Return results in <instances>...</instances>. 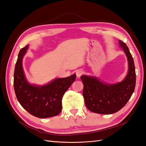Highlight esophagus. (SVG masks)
Returning a JSON list of instances; mask_svg holds the SVG:
<instances>
[{
	"instance_id": "esophagus-1",
	"label": "esophagus",
	"mask_w": 146,
	"mask_h": 146,
	"mask_svg": "<svg viewBox=\"0 0 146 146\" xmlns=\"http://www.w3.org/2000/svg\"><path fill=\"white\" fill-rule=\"evenodd\" d=\"M83 74V70H77L76 71V76L77 78H80Z\"/></svg>"
}]
</instances>
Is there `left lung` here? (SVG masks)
Wrapping results in <instances>:
<instances>
[{
    "label": "left lung",
    "mask_w": 146,
    "mask_h": 146,
    "mask_svg": "<svg viewBox=\"0 0 146 146\" xmlns=\"http://www.w3.org/2000/svg\"><path fill=\"white\" fill-rule=\"evenodd\" d=\"M129 61V72L122 82L114 85L101 82L94 77L82 76L83 96L90 111L102 114L116 113L122 108L133 94L136 85L133 58L126 44L119 40Z\"/></svg>",
    "instance_id": "obj_1"
}]
</instances>
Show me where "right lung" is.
Masks as SVG:
<instances>
[{
	"mask_svg": "<svg viewBox=\"0 0 146 146\" xmlns=\"http://www.w3.org/2000/svg\"><path fill=\"white\" fill-rule=\"evenodd\" d=\"M28 45L19 51L14 72V89L17 100L26 111L39 118L58 115L62 110L61 100L68 88L76 80V75L56 78L46 85L29 84L25 78L22 65Z\"/></svg>",
	"mask_w": 146,
	"mask_h": 146,
	"instance_id": "right-lung-1",
	"label": "right lung"
}]
</instances>
